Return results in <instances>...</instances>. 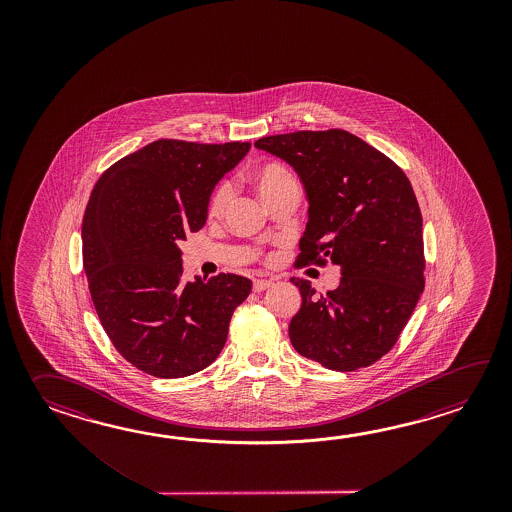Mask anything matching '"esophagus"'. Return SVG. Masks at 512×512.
<instances>
[{
  "instance_id": "1",
  "label": "esophagus",
  "mask_w": 512,
  "mask_h": 512,
  "mask_svg": "<svg viewBox=\"0 0 512 512\" xmlns=\"http://www.w3.org/2000/svg\"><path fill=\"white\" fill-rule=\"evenodd\" d=\"M272 285V280H267V278H260V280H254V291L256 293H261V291H265V289H269Z\"/></svg>"
}]
</instances>
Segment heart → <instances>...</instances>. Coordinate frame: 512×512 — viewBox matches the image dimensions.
Masks as SVG:
<instances>
[{"mask_svg":"<svg viewBox=\"0 0 512 512\" xmlns=\"http://www.w3.org/2000/svg\"><path fill=\"white\" fill-rule=\"evenodd\" d=\"M254 181L256 186L260 190L261 196L269 194L272 190H276L278 186L287 185V183H293V175L291 172L278 163H269L265 166H261L260 170L254 175ZM230 199V186L227 183L219 185L214 194L210 197V205L208 210L210 214H219L223 208L227 207Z\"/></svg>","mask_w":512,"mask_h":512,"instance_id":"b5f03b06","label":"heart"}]
</instances>
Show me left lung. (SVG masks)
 Here are the masks:
<instances>
[{
    "instance_id": "obj_1",
    "label": "left lung",
    "mask_w": 512,
    "mask_h": 512,
    "mask_svg": "<svg viewBox=\"0 0 512 512\" xmlns=\"http://www.w3.org/2000/svg\"><path fill=\"white\" fill-rule=\"evenodd\" d=\"M300 177L307 225L296 265L340 267L335 291L300 289L293 348L327 370L366 368L395 346L425 289L423 218L403 170L344 130L294 131L254 142Z\"/></svg>"
}]
</instances>
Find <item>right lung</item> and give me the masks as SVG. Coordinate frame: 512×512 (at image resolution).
<instances>
[{
  "instance_id": "right-lung-1",
  "label": "right lung",
  "mask_w": 512,
  "mask_h": 512,
  "mask_svg": "<svg viewBox=\"0 0 512 512\" xmlns=\"http://www.w3.org/2000/svg\"><path fill=\"white\" fill-rule=\"evenodd\" d=\"M251 142L161 139L100 175L82 221V256L100 324L120 355L159 379L205 370L227 342L252 282L183 280L179 243L203 229L223 175Z\"/></svg>"
}]
</instances>
